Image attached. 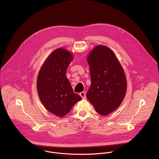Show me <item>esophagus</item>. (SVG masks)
Returning <instances> with one entry per match:
<instances>
[{"label":"esophagus","instance_id":"34e87169","mask_svg":"<svg viewBox=\"0 0 159 159\" xmlns=\"http://www.w3.org/2000/svg\"><path fill=\"white\" fill-rule=\"evenodd\" d=\"M79 95L81 96V98H82V99H85V98H86V95H85V93L84 92H81V93H80Z\"/></svg>","mask_w":159,"mask_h":159}]
</instances>
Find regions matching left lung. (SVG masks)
<instances>
[{"label":"left lung","mask_w":159,"mask_h":159,"mask_svg":"<svg viewBox=\"0 0 159 159\" xmlns=\"http://www.w3.org/2000/svg\"><path fill=\"white\" fill-rule=\"evenodd\" d=\"M91 84L86 97L99 114L117 109L126 93V78L119 60L106 46L98 45L87 56Z\"/></svg>","instance_id":"left-lung-1"}]
</instances>
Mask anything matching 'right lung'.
<instances>
[{"instance_id": "1", "label": "right lung", "mask_w": 159, "mask_h": 159, "mask_svg": "<svg viewBox=\"0 0 159 159\" xmlns=\"http://www.w3.org/2000/svg\"><path fill=\"white\" fill-rule=\"evenodd\" d=\"M72 60L69 51L57 48L45 60L37 79L41 102L49 112L60 118L68 114L73 106L82 99L74 93L66 76V69Z\"/></svg>"}]
</instances>
